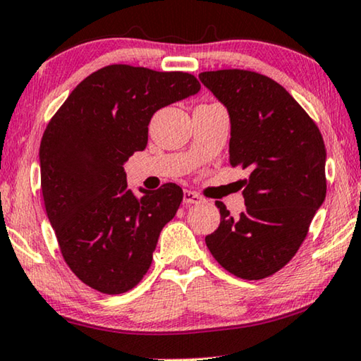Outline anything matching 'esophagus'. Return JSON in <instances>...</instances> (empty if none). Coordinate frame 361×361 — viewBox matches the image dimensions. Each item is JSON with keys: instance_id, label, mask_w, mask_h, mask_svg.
<instances>
[{"instance_id": "esophagus-1", "label": "esophagus", "mask_w": 361, "mask_h": 361, "mask_svg": "<svg viewBox=\"0 0 361 361\" xmlns=\"http://www.w3.org/2000/svg\"><path fill=\"white\" fill-rule=\"evenodd\" d=\"M204 201V199L199 196L197 192H194V191H185L183 192V202L185 204H201Z\"/></svg>"}]
</instances>
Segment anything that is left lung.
<instances>
[{
	"label": "left lung",
	"mask_w": 361,
	"mask_h": 361,
	"mask_svg": "<svg viewBox=\"0 0 361 361\" xmlns=\"http://www.w3.org/2000/svg\"><path fill=\"white\" fill-rule=\"evenodd\" d=\"M231 118L230 164L247 169L245 209L223 202L205 236L214 259L243 279L271 276L297 254L326 197V149L312 117L281 85L241 68L199 73Z\"/></svg>",
	"instance_id": "1"
}]
</instances>
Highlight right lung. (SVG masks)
Returning <instances> with one entry per match:
<instances>
[{
	"label": "right lung",
	"mask_w": 361,
	"mask_h": 361,
	"mask_svg": "<svg viewBox=\"0 0 361 361\" xmlns=\"http://www.w3.org/2000/svg\"><path fill=\"white\" fill-rule=\"evenodd\" d=\"M199 90L191 73L112 64L80 82L49 120L39 145L44 207L68 268L94 290L123 294L149 270L183 191L165 183L135 196L123 162L146 147L154 112Z\"/></svg>",
	"instance_id": "obj_1"
}]
</instances>
